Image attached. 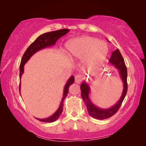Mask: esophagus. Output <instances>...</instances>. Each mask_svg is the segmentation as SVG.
<instances>
[{"label": "esophagus", "mask_w": 146, "mask_h": 146, "mask_svg": "<svg viewBox=\"0 0 146 146\" xmlns=\"http://www.w3.org/2000/svg\"><path fill=\"white\" fill-rule=\"evenodd\" d=\"M75 82L76 83L80 84L81 82H82V76H81L80 75H79V74H78V75H76L75 76Z\"/></svg>", "instance_id": "34e87169"}]
</instances>
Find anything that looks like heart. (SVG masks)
I'll return each instance as SVG.
<instances>
[{"instance_id":"b5f03b06","label":"heart","mask_w":146,"mask_h":146,"mask_svg":"<svg viewBox=\"0 0 146 146\" xmlns=\"http://www.w3.org/2000/svg\"><path fill=\"white\" fill-rule=\"evenodd\" d=\"M68 56L73 60H81L87 67H97L104 60L108 52L104 42L90 36L73 38L66 44Z\"/></svg>"}]
</instances>
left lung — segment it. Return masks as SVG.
I'll list each match as a JSON object with an SVG mask.
<instances>
[{
  "label": "left lung",
  "instance_id": "obj_1",
  "mask_svg": "<svg viewBox=\"0 0 146 146\" xmlns=\"http://www.w3.org/2000/svg\"><path fill=\"white\" fill-rule=\"evenodd\" d=\"M110 62L117 69L118 73H119L120 77L123 82V91L122 95H121L120 98L118 100V102L115 104V105L108 109H102L97 107L95 104H93L90 97H89V95L90 93V87L88 84V83H86L84 81L80 86L81 96H82V99L85 103L86 108H87L89 115L95 119L104 120L114 115L118 111V109L120 108L127 93V68L125 66L124 60H123L118 49H116L115 51L112 52L111 56L110 59Z\"/></svg>",
  "mask_w": 146,
  "mask_h": 146
}]
</instances>
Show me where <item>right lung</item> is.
Instances as JSON below:
<instances>
[{
	"mask_svg": "<svg viewBox=\"0 0 146 146\" xmlns=\"http://www.w3.org/2000/svg\"><path fill=\"white\" fill-rule=\"evenodd\" d=\"M69 31H70V29H59V30H56V31L48 32V33H44L39 36L28 47V49L26 50L25 53H24L23 58L21 59V64H20V68H20V75H19L20 78H21V76L24 73V65H25L27 62L29 60V58H30L35 53L42 49L54 46L56 42L57 41L59 38L62 37V36L65 35L66 33H68ZM74 81H75L74 76H70V78L68 80L65 86H64L63 97H62V98L60 106H59V108L55 112V113L48 118H36V119L38 120L39 121H40V122H48V123L53 122L58 119L59 116L60 115V114L63 111L64 100L65 99V98L67 97L68 91H69V88H70V86L74 82ZM19 92H20V94H21V83H20V85H19Z\"/></svg>",
	"mask_w": 146,
	"mask_h": 146,
	"instance_id": "add662e5",
	"label": "right lung"
}]
</instances>
